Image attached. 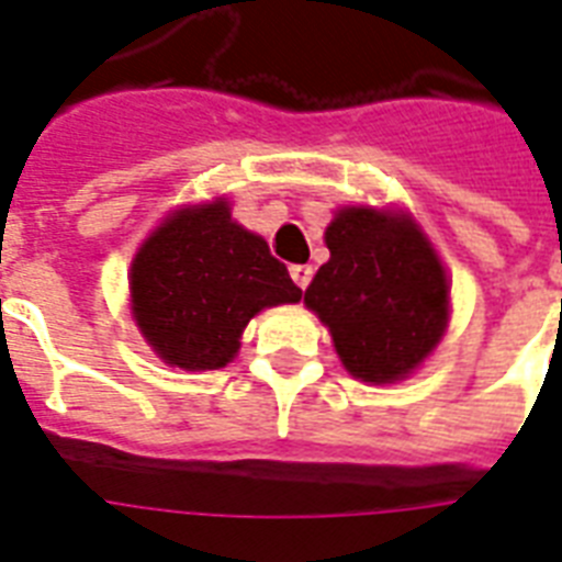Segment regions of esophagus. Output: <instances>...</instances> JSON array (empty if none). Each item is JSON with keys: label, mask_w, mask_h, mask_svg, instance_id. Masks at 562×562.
Wrapping results in <instances>:
<instances>
[{"label": "esophagus", "mask_w": 562, "mask_h": 562, "mask_svg": "<svg viewBox=\"0 0 562 562\" xmlns=\"http://www.w3.org/2000/svg\"><path fill=\"white\" fill-rule=\"evenodd\" d=\"M292 280L297 282L301 289H306L310 280H313V268H310V265H292Z\"/></svg>", "instance_id": "obj_1"}]
</instances>
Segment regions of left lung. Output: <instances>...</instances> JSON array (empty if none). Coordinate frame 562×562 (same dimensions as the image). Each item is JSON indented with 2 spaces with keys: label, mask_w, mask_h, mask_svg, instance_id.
Listing matches in <instances>:
<instances>
[{
  "label": "left lung",
  "mask_w": 562,
  "mask_h": 562,
  "mask_svg": "<svg viewBox=\"0 0 562 562\" xmlns=\"http://www.w3.org/2000/svg\"><path fill=\"white\" fill-rule=\"evenodd\" d=\"M330 261L303 303L334 334L345 369L369 384L414 372L440 342L450 315L443 265L405 214L345 207L324 232Z\"/></svg>",
  "instance_id": "8db88e82"
}]
</instances>
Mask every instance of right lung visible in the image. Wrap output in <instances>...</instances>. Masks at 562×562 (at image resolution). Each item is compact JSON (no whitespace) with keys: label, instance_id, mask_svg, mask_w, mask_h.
<instances>
[{"label":"right lung","instance_id":"obj_1","mask_svg":"<svg viewBox=\"0 0 562 562\" xmlns=\"http://www.w3.org/2000/svg\"><path fill=\"white\" fill-rule=\"evenodd\" d=\"M133 318L166 363L220 369L238 355L244 327L265 306L297 303L270 247L238 223L226 202L184 207L133 259Z\"/></svg>","mask_w":562,"mask_h":562}]
</instances>
